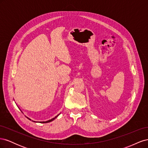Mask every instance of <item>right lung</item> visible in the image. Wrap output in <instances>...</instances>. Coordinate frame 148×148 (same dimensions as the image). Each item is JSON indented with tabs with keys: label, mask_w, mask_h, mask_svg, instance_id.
Instances as JSON below:
<instances>
[{
	"label": "right lung",
	"mask_w": 148,
	"mask_h": 148,
	"mask_svg": "<svg viewBox=\"0 0 148 148\" xmlns=\"http://www.w3.org/2000/svg\"><path fill=\"white\" fill-rule=\"evenodd\" d=\"M59 115H57L56 116V117L55 118H53V119H51V120H49L47 121V122H41V123H48V122H52V120H54V119H55L56 118H57V117H58V116H59ZM28 119H29V118H28ZM29 120H31V119H29Z\"/></svg>",
	"instance_id": "add662e5"
}]
</instances>
